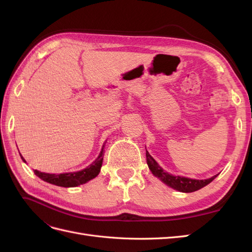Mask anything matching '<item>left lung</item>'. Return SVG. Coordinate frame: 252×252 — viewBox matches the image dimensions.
<instances>
[{
	"label": "left lung",
	"instance_id": "8db88e82",
	"mask_svg": "<svg viewBox=\"0 0 252 252\" xmlns=\"http://www.w3.org/2000/svg\"><path fill=\"white\" fill-rule=\"evenodd\" d=\"M146 158H147V164L149 169L151 172L154 173L156 177H158L162 182H164L165 184L170 186L171 188L179 190V191L182 192H193L203 188L204 186L208 185L209 183H211L213 180L217 178V175L212 177L207 180H193V179H188L184 177H175V175L169 174L168 172H166L163 170L161 167L158 166V164L155 161V158H152L149 152L146 150Z\"/></svg>",
	"mask_w": 252,
	"mask_h": 252
}]
</instances>
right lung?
<instances>
[{"mask_svg":"<svg viewBox=\"0 0 252 252\" xmlns=\"http://www.w3.org/2000/svg\"><path fill=\"white\" fill-rule=\"evenodd\" d=\"M103 149L100 156L97 157L95 161L90 164L87 168L83 169L77 172H68V173H60V174H51L45 173L39 170H33L35 175H37L43 181L50 183V184L61 186V187H75L82 184H85L88 181L94 179L101 170L102 163H103ZM23 161L25 162L24 158L22 157Z\"/></svg>","mask_w":252,"mask_h":252,"instance_id":"right-lung-1","label":"right lung"}]
</instances>
